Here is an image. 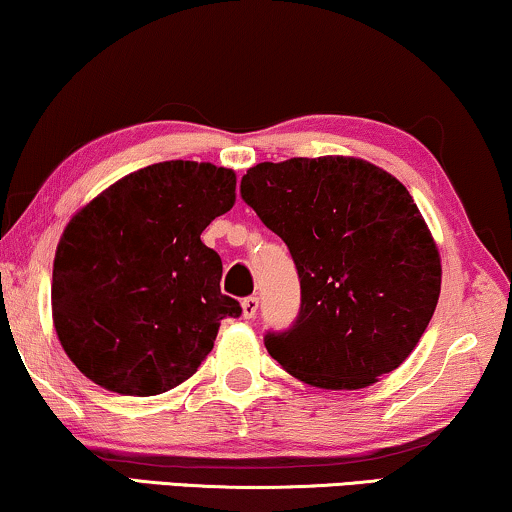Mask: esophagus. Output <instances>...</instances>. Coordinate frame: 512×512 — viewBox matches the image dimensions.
<instances>
[{
  "instance_id": "34e87169",
  "label": "esophagus",
  "mask_w": 512,
  "mask_h": 512,
  "mask_svg": "<svg viewBox=\"0 0 512 512\" xmlns=\"http://www.w3.org/2000/svg\"><path fill=\"white\" fill-rule=\"evenodd\" d=\"M258 312V298L256 296H249L242 300V317L244 319H254Z\"/></svg>"
}]
</instances>
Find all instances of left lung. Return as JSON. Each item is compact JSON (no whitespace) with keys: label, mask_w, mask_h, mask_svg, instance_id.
<instances>
[{"label":"left lung","mask_w":512,"mask_h":512,"mask_svg":"<svg viewBox=\"0 0 512 512\" xmlns=\"http://www.w3.org/2000/svg\"><path fill=\"white\" fill-rule=\"evenodd\" d=\"M240 193L289 247L300 314L265 335L286 373L354 391L401 366L440 296V254L401 181L352 156L258 163Z\"/></svg>","instance_id":"left-lung-1"}]
</instances>
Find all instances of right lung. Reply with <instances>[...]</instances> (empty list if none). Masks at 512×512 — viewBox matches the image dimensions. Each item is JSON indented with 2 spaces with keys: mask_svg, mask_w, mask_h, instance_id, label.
<instances>
[{
  "mask_svg": "<svg viewBox=\"0 0 512 512\" xmlns=\"http://www.w3.org/2000/svg\"><path fill=\"white\" fill-rule=\"evenodd\" d=\"M235 172L167 160L118 179L62 230L53 261V326L88 380L123 396L179 387L212 352L221 258L200 240L235 205Z\"/></svg>",
  "mask_w": 512,
  "mask_h": 512,
  "instance_id": "obj_1",
  "label": "right lung"
}]
</instances>
